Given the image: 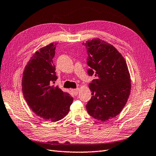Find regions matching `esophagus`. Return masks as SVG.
Here are the masks:
<instances>
[{"label": "esophagus", "mask_w": 156, "mask_h": 156, "mask_svg": "<svg viewBox=\"0 0 156 156\" xmlns=\"http://www.w3.org/2000/svg\"><path fill=\"white\" fill-rule=\"evenodd\" d=\"M78 92H79V89L78 88H76V89H72V92L73 93V94L74 96H77L78 94Z\"/></svg>", "instance_id": "1"}]
</instances>
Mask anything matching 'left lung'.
I'll list each match as a JSON object with an SVG mask.
<instances>
[{"label": "left lung", "instance_id": "obj_1", "mask_svg": "<svg viewBox=\"0 0 156 156\" xmlns=\"http://www.w3.org/2000/svg\"><path fill=\"white\" fill-rule=\"evenodd\" d=\"M82 44L88 54L87 72L96 76L89 84L92 96L86 110L92 118L106 121L120 113L129 98L131 81L127 64L115 47L99 38Z\"/></svg>", "mask_w": 156, "mask_h": 156}]
</instances>
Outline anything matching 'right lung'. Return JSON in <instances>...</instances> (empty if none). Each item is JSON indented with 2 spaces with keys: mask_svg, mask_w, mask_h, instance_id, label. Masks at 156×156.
<instances>
[{
  "mask_svg": "<svg viewBox=\"0 0 156 156\" xmlns=\"http://www.w3.org/2000/svg\"><path fill=\"white\" fill-rule=\"evenodd\" d=\"M56 44L37 50L25 66L22 89L25 100L34 113L50 122H57L69 112L73 98L53 84L57 80L53 64Z\"/></svg>",
  "mask_w": 156,
  "mask_h": 156,
  "instance_id": "1",
  "label": "right lung"
}]
</instances>
